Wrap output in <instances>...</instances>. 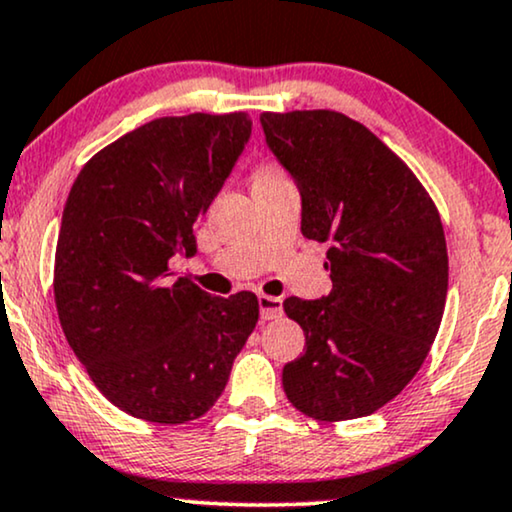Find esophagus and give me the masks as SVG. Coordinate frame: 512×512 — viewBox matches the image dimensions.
Instances as JSON below:
<instances>
[{"mask_svg": "<svg viewBox=\"0 0 512 512\" xmlns=\"http://www.w3.org/2000/svg\"><path fill=\"white\" fill-rule=\"evenodd\" d=\"M258 310H261V320H277L284 313L282 298L261 294L258 296Z\"/></svg>", "mask_w": 512, "mask_h": 512, "instance_id": "1", "label": "esophagus"}]
</instances>
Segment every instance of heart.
Here are the masks:
<instances>
[{"instance_id": "b5f03b06", "label": "heart", "mask_w": 512, "mask_h": 512, "mask_svg": "<svg viewBox=\"0 0 512 512\" xmlns=\"http://www.w3.org/2000/svg\"><path fill=\"white\" fill-rule=\"evenodd\" d=\"M277 176H282L280 169L272 167V164H261V167L256 169L254 181H265V178H277Z\"/></svg>"}]
</instances>
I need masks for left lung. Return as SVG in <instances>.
Returning a JSON list of instances; mask_svg holds the SVG:
<instances>
[{"instance_id": "left-lung-1", "label": "left lung", "mask_w": 512, "mask_h": 512, "mask_svg": "<svg viewBox=\"0 0 512 512\" xmlns=\"http://www.w3.org/2000/svg\"><path fill=\"white\" fill-rule=\"evenodd\" d=\"M265 143L301 192V232L329 242V296H291L305 353L289 402L317 421L374 414L402 393L440 329L447 242L433 199L367 126L334 110L263 112Z\"/></svg>"}]
</instances>
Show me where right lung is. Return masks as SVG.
I'll return each instance as SVG.
<instances>
[{"mask_svg":"<svg viewBox=\"0 0 512 512\" xmlns=\"http://www.w3.org/2000/svg\"><path fill=\"white\" fill-rule=\"evenodd\" d=\"M249 136L247 112L152 119L91 157L65 202L58 320L96 388L143 421L207 414L258 322L251 291L211 296L169 272Z\"/></svg>","mask_w":512,"mask_h":512,"instance_id":"obj_1","label":"right lung"}]
</instances>
